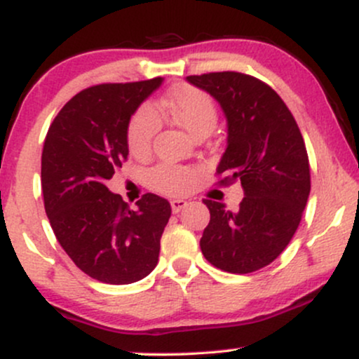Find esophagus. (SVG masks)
Returning a JSON list of instances; mask_svg holds the SVG:
<instances>
[{"label":"esophagus","instance_id":"1","mask_svg":"<svg viewBox=\"0 0 359 359\" xmlns=\"http://www.w3.org/2000/svg\"><path fill=\"white\" fill-rule=\"evenodd\" d=\"M170 205H172V212H180L182 211V209H185L189 205V203L187 201H184V199H174L170 203Z\"/></svg>","mask_w":359,"mask_h":359}]
</instances>
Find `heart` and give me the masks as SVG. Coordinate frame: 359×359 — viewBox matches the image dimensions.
<instances>
[{
	"mask_svg": "<svg viewBox=\"0 0 359 359\" xmlns=\"http://www.w3.org/2000/svg\"><path fill=\"white\" fill-rule=\"evenodd\" d=\"M163 108L174 116L180 126L185 128L192 137L199 133H211L217 123L216 104L204 90L180 86L163 97ZM160 118L151 106H142L133 113L128 123L126 140L128 148L133 155H145L151 147ZM192 170L174 163H160L148 172V182L155 191L170 194H182L191 187Z\"/></svg>",
	"mask_w": 359,
	"mask_h": 359,
	"instance_id": "heart-1",
	"label": "heart"
}]
</instances>
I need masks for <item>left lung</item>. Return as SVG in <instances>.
I'll return each instance as SVG.
<instances>
[{
	"instance_id": "left-lung-1",
	"label": "left lung",
	"mask_w": 359,
	"mask_h": 359,
	"mask_svg": "<svg viewBox=\"0 0 359 359\" xmlns=\"http://www.w3.org/2000/svg\"><path fill=\"white\" fill-rule=\"evenodd\" d=\"M187 81L211 94L228 121L219 184L240 180L245 191L236 211L204 199L211 221L201 250L216 269L251 273L270 265L297 231L311 192L306 143L282 97L257 77L228 71Z\"/></svg>"
}]
</instances>
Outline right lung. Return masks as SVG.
<instances>
[{
  "label": "right lung",
  "instance_id": "add662e5",
  "mask_svg": "<svg viewBox=\"0 0 359 359\" xmlns=\"http://www.w3.org/2000/svg\"><path fill=\"white\" fill-rule=\"evenodd\" d=\"M162 77L100 84L72 97L48 128L42 151L45 212L65 253L90 278L125 285L156 266L172 209L145 194L130 209L106 182L128 158V123Z\"/></svg>",
  "mask_w": 359,
  "mask_h": 359
}]
</instances>
